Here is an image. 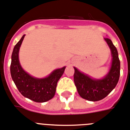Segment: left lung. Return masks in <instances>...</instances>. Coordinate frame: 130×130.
<instances>
[{
    "instance_id": "1",
    "label": "left lung",
    "mask_w": 130,
    "mask_h": 130,
    "mask_svg": "<svg viewBox=\"0 0 130 130\" xmlns=\"http://www.w3.org/2000/svg\"><path fill=\"white\" fill-rule=\"evenodd\" d=\"M111 50V63L108 74L101 79L93 78L74 68V80L78 94L88 101L101 100L108 96L116 86L120 74V62L118 50L109 38H104Z\"/></svg>"
}]
</instances>
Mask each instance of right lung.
Listing matches in <instances>:
<instances>
[{"instance_id":"add662e5","label":"right lung","mask_w":130,"mask_h":130,"mask_svg":"<svg viewBox=\"0 0 130 130\" xmlns=\"http://www.w3.org/2000/svg\"><path fill=\"white\" fill-rule=\"evenodd\" d=\"M24 36L25 34L14 47L10 64L11 77L22 96L36 102H45L55 95L57 82L64 74L66 66L54 70L45 78L32 76L24 71L19 61V50Z\"/></svg>"}]
</instances>
